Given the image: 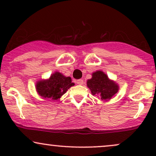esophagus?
<instances>
[{
	"label": "esophagus",
	"instance_id": "1",
	"mask_svg": "<svg viewBox=\"0 0 156 156\" xmlns=\"http://www.w3.org/2000/svg\"><path fill=\"white\" fill-rule=\"evenodd\" d=\"M76 83H77V84H78V85H83V79L77 80Z\"/></svg>",
	"mask_w": 156,
	"mask_h": 156
}]
</instances>
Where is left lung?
Here are the masks:
<instances>
[{"label": "left lung", "mask_w": 156, "mask_h": 156, "mask_svg": "<svg viewBox=\"0 0 156 156\" xmlns=\"http://www.w3.org/2000/svg\"><path fill=\"white\" fill-rule=\"evenodd\" d=\"M87 84L93 95H99L102 101L110 100L119 90L117 83L101 70L93 73L92 78L87 80Z\"/></svg>", "instance_id": "1"}]
</instances>
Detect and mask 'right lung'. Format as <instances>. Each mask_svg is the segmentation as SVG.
I'll use <instances>...</instances> for the list:
<instances>
[{"instance_id": "right-lung-1", "label": "right lung", "mask_w": 156, "mask_h": 156, "mask_svg": "<svg viewBox=\"0 0 156 156\" xmlns=\"http://www.w3.org/2000/svg\"><path fill=\"white\" fill-rule=\"evenodd\" d=\"M70 77H66L62 73L55 72L50 78L37 81L36 89L41 97L44 99L58 100L70 88L74 86Z\"/></svg>"}]
</instances>
